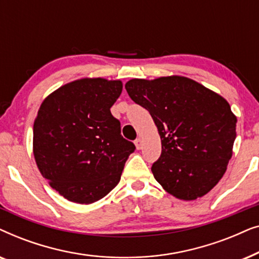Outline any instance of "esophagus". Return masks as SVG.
Here are the masks:
<instances>
[{"label": "esophagus", "mask_w": 259, "mask_h": 259, "mask_svg": "<svg viewBox=\"0 0 259 259\" xmlns=\"http://www.w3.org/2000/svg\"><path fill=\"white\" fill-rule=\"evenodd\" d=\"M134 144H136L137 150H141V148H143V140H141L140 138H138V139L134 141Z\"/></svg>", "instance_id": "esophagus-1"}]
</instances>
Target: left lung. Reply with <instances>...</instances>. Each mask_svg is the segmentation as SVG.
<instances>
[{
    "instance_id": "left-lung-1",
    "label": "left lung",
    "mask_w": 259,
    "mask_h": 259,
    "mask_svg": "<svg viewBox=\"0 0 259 259\" xmlns=\"http://www.w3.org/2000/svg\"><path fill=\"white\" fill-rule=\"evenodd\" d=\"M125 88L146 108L161 139L152 173L182 200L200 198L217 185L232 157L237 116L222 95L189 77L132 79Z\"/></svg>"
}]
</instances>
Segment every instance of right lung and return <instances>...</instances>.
I'll return each instance as SVG.
<instances>
[{"mask_svg": "<svg viewBox=\"0 0 259 259\" xmlns=\"http://www.w3.org/2000/svg\"><path fill=\"white\" fill-rule=\"evenodd\" d=\"M121 92L120 80L83 77L42 101L34 121V158L42 177L67 200L92 204L120 182L136 150L111 113Z\"/></svg>", "mask_w": 259, "mask_h": 259, "instance_id": "obj_1", "label": "right lung"}]
</instances>
